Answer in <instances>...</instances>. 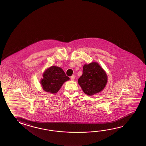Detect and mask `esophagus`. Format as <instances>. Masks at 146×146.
<instances>
[{
	"label": "esophagus",
	"mask_w": 146,
	"mask_h": 146,
	"mask_svg": "<svg viewBox=\"0 0 146 146\" xmlns=\"http://www.w3.org/2000/svg\"><path fill=\"white\" fill-rule=\"evenodd\" d=\"M71 78V80H75V76L73 75H72V76H71V78Z\"/></svg>",
	"instance_id": "34e87169"
}]
</instances>
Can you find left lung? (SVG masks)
<instances>
[{"mask_svg": "<svg viewBox=\"0 0 146 146\" xmlns=\"http://www.w3.org/2000/svg\"><path fill=\"white\" fill-rule=\"evenodd\" d=\"M107 75L98 63L85 64L83 74L78 80V83L84 93L92 96L101 92L107 83Z\"/></svg>", "mask_w": 146, "mask_h": 146, "instance_id": "left-lung-1", "label": "left lung"}]
</instances>
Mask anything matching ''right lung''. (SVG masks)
<instances>
[{
    "mask_svg": "<svg viewBox=\"0 0 146 146\" xmlns=\"http://www.w3.org/2000/svg\"><path fill=\"white\" fill-rule=\"evenodd\" d=\"M42 76L43 78L40 80L42 88L46 92L52 94L57 93L63 84L70 80L62 69L56 66H52L47 68Z\"/></svg>",
    "mask_w": 146,
    "mask_h": 146,
    "instance_id": "1",
    "label": "right lung"
}]
</instances>
